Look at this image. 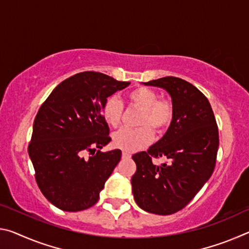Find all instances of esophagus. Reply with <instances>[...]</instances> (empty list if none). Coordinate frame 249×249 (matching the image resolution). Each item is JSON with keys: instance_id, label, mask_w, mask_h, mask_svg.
Wrapping results in <instances>:
<instances>
[{"instance_id": "obj_1", "label": "esophagus", "mask_w": 249, "mask_h": 249, "mask_svg": "<svg viewBox=\"0 0 249 249\" xmlns=\"http://www.w3.org/2000/svg\"><path fill=\"white\" fill-rule=\"evenodd\" d=\"M130 157H132V156H130V154L125 153V151H124L123 154H122V158H123V159H129Z\"/></svg>"}]
</instances>
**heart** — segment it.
<instances>
[{"mask_svg":"<svg viewBox=\"0 0 249 249\" xmlns=\"http://www.w3.org/2000/svg\"><path fill=\"white\" fill-rule=\"evenodd\" d=\"M157 92L149 88H136L127 94L130 107L140 109L137 125L141 127L122 128L113 136V144L126 153H134L145 148L153 142L155 132H161L170 124L174 108L170 101L158 99ZM103 116L112 127H117L123 117V103L116 96H109L103 104Z\"/></svg>","mask_w":249,"mask_h":249,"instance_id":"b5f03b06","label":"heart"}]
</instances>
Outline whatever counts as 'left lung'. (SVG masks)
Segmentation results:
<instances>
[{"label": "left lung", "instance_id": "obj_1", "mask_svg": "<svg viewBox=\"0 0 249 249\" xmlns=\"http://www.w3.org/2000/svg\"><path fill=\"white\" fill-rule=\"evenodd\" d=\"M171 96L174 114L169 128L147 151L133 155L134 199L146 212L170 215L182 210L212 176L218 149V129L209 100L180 78L144 82ZM170 161L157 166L153 158Z\"/></svg>", "mask_w": 249, "mask_h": 249}]
</instances>
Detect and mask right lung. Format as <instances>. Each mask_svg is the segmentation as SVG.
Instances as JSON below:
<instances>
[{
  "mask_svg": "<svg viewBox=\"0 0 249 249\" xmlns=\"http://www.w3.org/2000/svg\"><path fill=\"white\" fill-rule=\"evenodd\" d=\"M129 84L84 71L59 83L40 107L28 154L41 193L58 209L78 212L99 201L122 156L120 149L100 151L111 142L103 104Z\"/></svg>",
  "mask_w": 249,
  "mask_h": 249,
  "instance_id": "1",
  "label": "right lung"
}]
</instances>
